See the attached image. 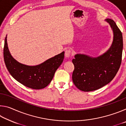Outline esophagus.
<instances>
[{
    "label": "esophagus",
    "mask_w": 126,
    "mask_h": 126,
    "mask_svg": "<svg viewBox=\"0 0 126 126\" xmlns=\"http://www.w3.org/2000/svg\"><path fill=\"white\" fill-rule=\"evenodd\" d=\"M71 53H72V50L71 49H68L65 50V57H66V58H68V57H69V56L71 54Z\"/></svg>",
    "instance_id": "obj_1"
}]
</instances>
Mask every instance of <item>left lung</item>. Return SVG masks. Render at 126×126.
Masks as SVG:
<instances>
[{
	"label": "left lung",
	"instance_id": "8db88e82",
	"mask_svg": "<svg viewBox=\"0 0 126 126\" xmlns=\"http://www.w3.org/2000/svg\"><path fill=\"white\" fill-rule=\"evenodd\" d=\"M106 21L114 33L113 42L110 49L97 58L77 54L72 60L74 65L72 80L77 88L82 91H95L109 83L116 75L122 62V32L113 20L107 19Z\"/></svg>",
	"mask_w": 126,
	"mask_h": 126
}]
</instances>
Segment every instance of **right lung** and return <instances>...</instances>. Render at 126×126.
Returning <instances> with one entry per match:
<instances>
[{
    "label": "right lung",
    "mask_w": 126,
    "mask_h": 126,
    "mask_svg": "<svg viewBox=\"0 0 126 126\" xmlns=\"http://www.w3.org/2000/svg\"><path fill=\"white\" fill-rule=\"evenodd\" d=\"M3 54L6 67L13 77L24 86L34 89L44 88L50 83L64 57V52H63L39 65L23 64L15 60L10 55L7 37L5 38Z\"/></svg>",
    "instance_id": "obj_1"
}]
</instances>
